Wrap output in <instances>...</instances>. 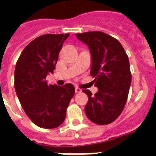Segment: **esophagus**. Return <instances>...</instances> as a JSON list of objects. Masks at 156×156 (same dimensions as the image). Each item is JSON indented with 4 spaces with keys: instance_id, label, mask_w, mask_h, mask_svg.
<instances>
[{
    "instance_id": "34e87169",
    "label": "esophagus",
    "mask_w": 156,
    "mask_h": 156,
    "mask_svg": "<svg viewBox=\"0 0 156 156\" xmlns=\"http://www.w3.org/2000/svg\"><path fill=\"white\" fill-rule=\"evenodd\" d=\"M75 92L76 93H80V92H82V90H81L80 88L76 87L75 88Z\"/></svg>"
}]
</instances>
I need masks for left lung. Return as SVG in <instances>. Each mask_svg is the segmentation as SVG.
<instances>
[{"label": "left lung", "mask_w": 156, "mask_h": 156, "mask_svg": "<svg viewBox=\"0 0 156 156\" xmlns=\"http://www.w3.org/2000/svg\"><path fill=\"white\" fill-rule=\"evenodd\" d=\"M82 42L88 45L91 54L90 75L99 88L88 96L85 112L90 121L97 125L112 123L123 111L131 84L129 61L118 40L102 31L76 34Z\"/></svg>", "instance_id": "1"}]
</instances>
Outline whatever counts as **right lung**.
<instances>
[{
  "mask_svg": "<svg viewBox=\"0 0 156 156\" xmlns=\"http://www.w3.org/2000/svg\"><path fill=\"white\" fill-rule=\"evenodd\" d=\"M69 34L40 35L26 46L16 64L14 87L23 110L39 127L53 129L63 123L75 90L71 83L48 85L59 52Z\"/></svg>",
  "mask_w": 156,
  "mask_h": 156,
  "instance_id": "add662e5",
  "label": "right lung"
}]
</instances>
